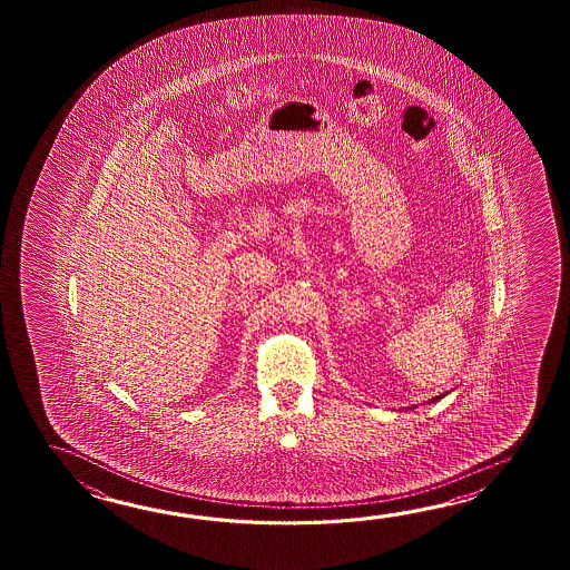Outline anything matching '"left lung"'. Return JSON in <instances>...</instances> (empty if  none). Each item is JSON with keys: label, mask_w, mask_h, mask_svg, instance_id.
Returning a JSON list of instances; mask_svg holds the SVG:
<instances>
[{"label": "left lung", "mask_w": 570, "mask_h": 570, "mask_svg": "<svg viewBox=\"0 0 570 570\" xmlns=\"http://www.w3.org/2000/svg\"><path fill=\"white\" fill-rule=\"evenodd\" d=\"M442 397H446V393H442V395H438V397H432L428 403H436V401L442 400Z\"/></svg>", "instance_id": "left-lung-1"}]
</instances>
